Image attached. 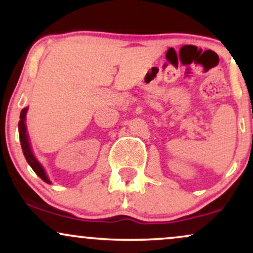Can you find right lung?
Instances as JSON below:
<instances>
[{"label":"right lung","instance_id":"1","mask_svg":"<svg viewBox=\"0 0 253 253\" xmlns=\"http://www.w3.org/2000/svg\"><path fill=\"white\" fill-rule=\"evenodd\" d=\"M28 108H24L21 110V114H20V121H19V135H20V143H21V147H22V152H24L26 161L27 163L31 165L32 169L34 170V172L37 173L40 178L42 179L43 182L46 183H51L48 177L46 176L45 170L42 167V164L37 161V158L34 157L33 152H32L31 145L28 143V135H27V128H26V114H27Z\"/></svg>","mask_w":253,"mask_h":253}]
</instances>
